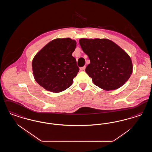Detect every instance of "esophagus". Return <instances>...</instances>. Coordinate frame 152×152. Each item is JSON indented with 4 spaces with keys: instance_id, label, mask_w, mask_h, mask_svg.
<instances>
[{
    "instance_id": "34e87169",
    "label": "esophagus",
    "mask_w": 152,
    "mask_h": 152,
    "mask_svg": "<svg viewBox=\"0 0 152 152\" xmlns=\"http://www.w3.org/2000/svg\"><path fill=\"white\" fill-rule=\"evenodd\" d=\"M86 66H83V67H81V68H80V69L81 71H84V70L86 69Z\"/></svg>"
}]
</instances>
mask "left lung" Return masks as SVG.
Returning <instances> with one entry per match:
<instances>
[{"instance_id": "8db88e82", "label": "left lung", "mask_w": 152, "mask_h": 152, "mask_svg": "<svg viewBox=\"0 0 152 152\" xmlns=\"http://www.w3.org/2000/svg\"><path fill=\"white\" fill-rule=\"evenodd\" d=\"M79 43L90 60L86 72L94 85L112 91L122 87L130 78L133 72L130 56L113 42L108 39L82 38Z\"/></svg>"}]
</instances>
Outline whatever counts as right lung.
I'll return each instance as SVG.
<instances>
[{
	"mask_svg": "<svg viewBox=\"0 0 152 152\" xmlns=\"http://www.w3.org/2000/svg\"><path fill=\"white\" fill-rule=\"evenodd\" d=\"M76 42L71 38L55 39L39 51L32 62L34 79L47 91L62 92L71 87L79 72L72 53Z\"/></svg>",
	"mask_w": 152,
	"mask_h": 152,
	"instance_id": "1",
	"label": "right lung"
}]
</instances>
